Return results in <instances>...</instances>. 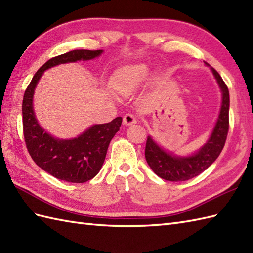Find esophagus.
<instances>
[{
    "instance_id": "esophagus-1",
    "label": "esophagus",
    "mask_w": 253,
    "mask_h": 253,
    "mask_svg": "<svg viewBox=\"0 0 253 253\" xmlns=\"http://www.w3.org/2000/svg\"><path fill=\"white\" fill-rule=\"evenodd\" d=\"M123 123H124V125H126V126L133 125V124L137 123V117L133 114H126L123 118Z\"/></svg>"
}]
</instances>
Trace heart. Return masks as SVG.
I'll return each mask as SVG.
<instances>
[{"mask_svg":"<svg viewBox=\"0 0 253 253\" xmlns=\"http://www.w3.org/2000/svg\"><path fill=\"white\" fill-rule=\"evenodd\" d=\"M150 68L146 64H128L118 67L110 79L112 89L117 94L129 96L148 83L150 78Z\"/></svg>","mask_w":253,"mask_h":253,"instance_id":"heart-1","label":"heart"}]
</instances>
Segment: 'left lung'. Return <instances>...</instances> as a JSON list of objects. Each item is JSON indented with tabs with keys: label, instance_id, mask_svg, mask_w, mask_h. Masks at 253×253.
Returning <instances> with one entry per match:
<instances>
[{
	"label": "left lung",
	"instance_id": "1",
	"mask_svg": "<svg viewBox=\"0 0 253 253\" xmlns=\"http://www.w3.org/2000/svg\"><path fill=\"white\" fill-rule=\"evenodd\" d=\"M211 72L221 89L222 105L217 121L207 142L195 153L180 157L166 151L151 136H148L144 155L150 168L161 178L169 181L191 179L206 170L222 152L229 126V92L219 74L212 67Z\"/></svg>",
	"mask_w": 253,
	"mask_h": 253
}]
</instances>
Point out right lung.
<instances>
[{"instance_id": "add662e5", "label": "right lung", "mask_w": 253, "mask_h": 253, "mask_svg": "<svg viewBox=\"0 0 253 253\" xmlns=\"http://www.w3.org/2000/svg\"><path fill=\"white\" fill-rule=\"evenodd\" d=\"M102 53L103 50H74L53 57L35 74L25 91L21 110L27 149L35 163L57 179L78 184L92 179L104 163L107 148L120 130L123 118L116 117L110 123L95 124L76 138H55L38 123L34 110L36 87L49 68L60 64L93 60Z\"/></svg>"}]
</instances>
